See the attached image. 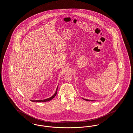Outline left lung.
<instances>
[{
  "mask_svg": "<svg viewBox=\"0 0 133 133\" xmlns=\"http://www.w3.org/2000/svg\"><path fill=\"white\" fill-rule=\"evenodd\" d=\"M83 99H84V100H85V101H90V100H88V99H84V98H83Z\"/></svg>",
  "mask_w": 133,
  "mask_h": 133,
  "instance_id": "left-lung-1",
  "label": "left lung"
}]
</instances>
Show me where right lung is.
Instances as JSON below:
<instances>
[{"instance_id":"obj_1","label":"right lung","mask_w":133,"mask_h":133,"mask_svg":"<svg viewBox=\"0 0 133 133\" xmlns=\"http://www.w3.org/2000/svg\"><path fill=\"white\" fill-rule=\"evenodd\" d=\"M57 89H58V86H57V88H56V92L55 93V94L52 96L51 97H50V98H47V99H43V100H36V101H31L32 102H46V101H51V100H52L53 98H54L55 96L56 95V94H57Z\"/></svg>"}]
</instances>
